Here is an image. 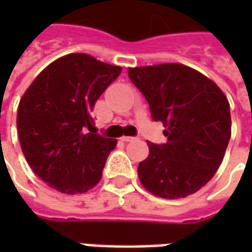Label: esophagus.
Here are the masks:
<instances>
[{
    "label": "esophagus",
    "mask_w": 252,
    "mask_h": 252,
    "mask_svg": "<svg viewBox=\"0 0 252 252\" xmlns=\"http://www.w3.org/2000/svg\"><path fill=\"white\" fill-rule=\"evenodd\" d=\"M136 139H137V137H131V136H123V137H122V140L126 141V143H127V141H134Z\"/></svg>",
    "instance_id": "34e87169"
}]
</instances>
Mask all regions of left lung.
<instances>
[{
	"label": "left lung",
	"instance_id": "8db88e82",
	"mask_svg": "<svg viewBox=\"0 0 252 252\" xmlns=\"http://www.w3.org/2000/svg\"><path fill=\"white\" fill-rule=\"evenodd\" d=\"M154 122L167 127V141H147L139 164L143 187L160 198H185L205 187L220 167L231 136L230 105L208 77L182 64L129 68Z\"/></svg>",
	"mask_w": 252,
	"mask_h": 252
}]
</instances>
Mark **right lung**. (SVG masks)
Returning a JSON list of instances; mask_svg holds the SVG:
<instances>
[{"label": "right lung", "mask_w": 252, "mask_h": 252, "mask_svg": "<svg viewBox=\"0 0 252 252\" xmlns=\"http://www.w3.org/2000/svg\"><path fill=\"white\" fill-rule=\"evenodd\" d=\"M88 54H67L47 65L18 106L16 127L31 168L63 193H83L102 177L116 139L96 133L91 112L121 74Z\"/></svg>", "instance_id": "add662e5"}]
</instances>
